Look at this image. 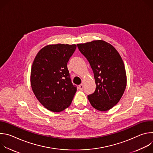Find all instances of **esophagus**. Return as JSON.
Here are the masks:
<instances>
[{
  "instance_id": "34e87169",
  "label": "esophagus",
  "mask_w": 153,
  "mask_h": 153,
  "mask_svg": "<svg viewBox=\"0 0 153 153\" xmlns=\"http://www.w3.org/2000/svg\"><path fill=\"white\" fill-rule=\"evenodd\" d=\"M83 84H80V85H79V86H78V88L80 90H83Z\"/></svg>"
}]
</instances>
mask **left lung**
I'll return each mask as SVG.
<instances>
[{"label":"left lung","instance_id":"1","mask_svg":"<svg viewBox=\"0 0 153 153\" xmlns=\"http://www.w3.org/2000/svg\"><path fill=\"white\" fill-rule=\"evenodd\" d=\"M94 73L96 90L88 99L96 110L106 111L120 100L126 86L124 63L118 51L102 40L77 45Z\"/></svg>","mask_w":153,"mask_h":153}]
</instances>
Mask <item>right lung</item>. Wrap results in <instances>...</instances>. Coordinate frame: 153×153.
<instances>
[{
	"label": "right lung",
	"instance_id": "1",
	"mask_svg": "<svg viewBox=\"0 0 153 153\" xmlns=\"http://www.w3.org/2000/svg\"><path fill=\"white\" fill-rule=\"evenodd\" d=\"M76 45H48L42 48L33 61L30 76L32 90L47 110L59 113L71 105L77 87L70 77L67 63Z\"/></svg>",
	"mask_w": 153,
	"mask_h": 153
}]
</instances>
